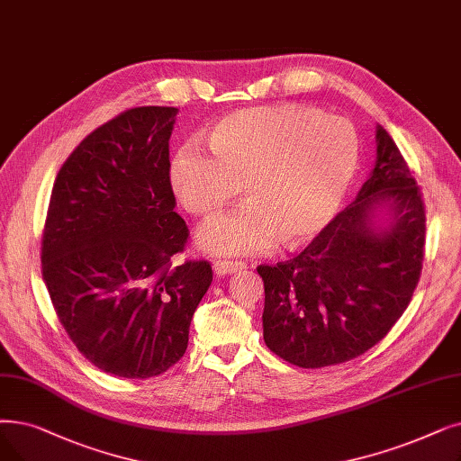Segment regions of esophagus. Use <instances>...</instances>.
Instances as JSON below:
<instances>
[{
    "label": "esophagus",
    "mask_w": 461,
    "mask_h": 461,
    "mask_svg": "<svg viewBox=\"0 0 461 461\" xmlns=\"http://www.w3.org/2000/svg\"><path fill=\"white\" fill-rule=\"evenodd\" d=\"M245 267V262H233V259H216L212 269L216 275H233Z\"/></svg>",
    "instance_id": "1"
}]
</instances>
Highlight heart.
<instances>
[{
    "label": "heart",
    "instance_id": "obj_1",
    "mask_svg": "<svg viewBox=\"0 0 461 461\" xmlns=\"http://www.w3.org/2000/svg\"><path fill=\"white\" fill-rule=\"evenodd\" d=\"M211 152L190 143L169 162L181 205L211 216L245 190L249 203L214 216L197 231L212 254H250L303 245L341 205L359 159V139L341 116L303 104L235 111L209 130Z\"/></svg>",
    "mask_w": 461,
    "mask_h": 461
}]
</instances>
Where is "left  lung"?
<instances>
[{
  "label": "left lung",
  "mask_w": 461,
  "mask_h": 461,
  "mask_svg": "<svg viewBox=\"0 0 461 461\" xmlns=\"http://www.w3.org/2000/svg\"><path fill=\"white\" fill-rule=\"evenodd\" d=\"M424 243L422 194L393 139L376 126V162L354 202L302 254L258 266L267 348L305 369L362 356L409 307Z\"/></svg>",
  "instance_id": "1"
}]
</instances>
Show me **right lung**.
I'll use <instances>...</instances> for the list:
<instances>
[{"instance_id": "right-lung-1", "label": "right lung", "mask_w": 461, "mask_h": 461, "mask_svg": "<svg viewBox=\"0 0 461 461\" xmlns=\"http://www.w3.org/2000/svg\"><path fill=\"white\" fill-rule=\"evenodd\" d=\"M175 107H135L85 137L58 171L41 241L50 302L88 362L124 378L162 375L188 347L212 283L205 259L176 266L188 226L175 212Z\"/></svg>"}]
</instances>
